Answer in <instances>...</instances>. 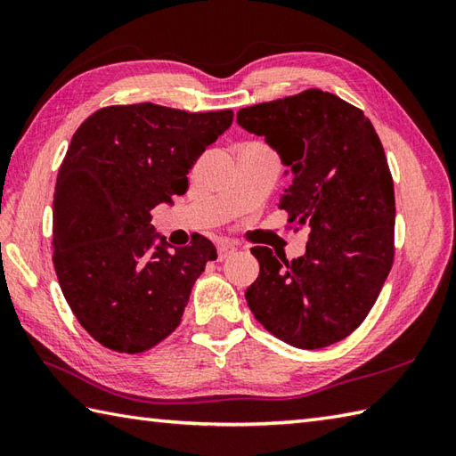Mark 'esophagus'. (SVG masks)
<instances>
[{
    "label": "esophagus",
    "instance_id": "obj_1",
    "mask_svg": "<svg viewBox=\"0 0 456 456\" xmlns=\"http://www.w3.org/2000/svg\"><path fill=\"white\" fill-rule=\"evenodd\" d=\"M235 245H231V243H227V240H221V243L217 245V258L219 260H225V258H229L231 255L235 253Z\"/></svg>",
    "mask_w": 456,
    "mask_h": 456
}]
</instances>
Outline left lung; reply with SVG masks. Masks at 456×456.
<instances>
[{"instance_id": "obj_1", "label": "left lung", "mask_w": 456, "mask_h": 456, "mask_svg": "<svg viewBox=\"0 0 456 456\" xmlns=\"http://www.w3.org/2000/svg\"><path fill=\"white\" fill-rule=\"evenodd\" d=\"M288 168L278 208L309 225L305 255L253 247L260 274L250 312L297 348H323L364 322L394 263L395 200L382 142L364 113L323 90H305L237 113ZM278 254V253H276Z\"/></svg>"}]
</instances>
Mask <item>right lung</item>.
Wrapping results in <instances>:
<instances>
[{
	"label": "right lung",
	"instance_id": "obj_1",
	"mask_svg": "<svg viewBox=\"0 0 456 456\" xmlns=\"http://www.w3.org/2000/svg\"><path fill=\"white\" fill-rule=\"evenodd\" d=\"M231 123V110L133 103L98 110L74 133L54 188L53 263L76 319L111 351L142 353L167 338L217 258L201 235L168 245L151 211L186 193L191 164Z\"/></svg>",
	"mask_w": 456,
	"mask_h": 456
}]
</instances>
